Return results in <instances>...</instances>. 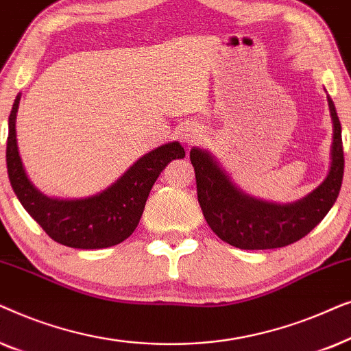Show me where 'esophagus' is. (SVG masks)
Wrapping results in <instances>:
<instances>
[{
	"label": "esophagus",
	"mask_w": 351,
	"mask_h": 351,
	"mask_svg": "<svg viewBox=\"0 0 351 351\" xmlns=\"http://www.w3.org/2000/svg\"><path fill=\"white\" fill-rule=\"evenodd\" d=\"M180 137L185 143H189V145H193V143L199 142V138L203 137V131H201V128L198 126V124L186 123L184 129H182Z\"/></svg>",
	"instance_id": "34e87169"
}]
</instances>
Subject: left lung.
<instances>
[{"instance_id": "obj_1", "label": "left lung", "mask_w": 351, "mask_h": 351, "mask_svg": "<svg viewBox=\"0 0 351 351\" xmlns=\"http://www.w3.org/2000/svg\"><path fill=\"white\" fill-rule=\"evenodd\" d=\"M332 119L330 162L326 179L304 198L280 204L244 193L208 150L193 147L196 190L204 219L225 243L239 249H275L308 234L337 199L343 179L342 126L332 99L328 95Z\"/></svg>"}]
</instances>
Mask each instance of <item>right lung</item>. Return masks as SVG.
Segmentation results:
<instances>
[{"instance_id": "obj_1", "label": "right lung", "mask_w": 351, "mask_h": 351, "mask_svg": "<svg viewBox=\"0 0 351 351\" xmlns=\"http://www.w3.org/2000/svg\"><path fill=\"white\" fill-rule=\"evenodd\" d=\"M19 102L21 94L9 114L6 165L14 193L27 213L54 241L69 247L104 249L131 237L158 176L172 160L185 156L184 147L169 142L145 153L119 179L93 196L52 198L33 185L23 167L16 132Z\"/></svg>"}]
</instances>
